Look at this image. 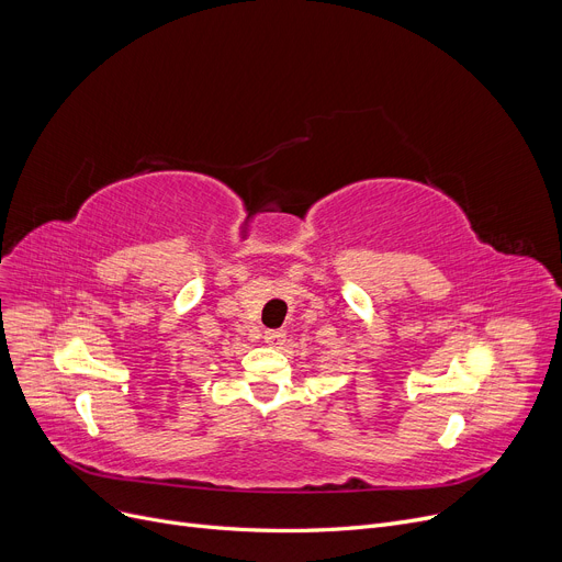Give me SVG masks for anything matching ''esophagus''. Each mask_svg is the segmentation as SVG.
Segmentation results:
<instances>
[{
    "label": "esophagus",
    "instance_id": "obj_1",
    "mask_svg": "<svg viewBox=\"0 0 562 562\" xmlns=\"http://www.w3.org/2000/svg\"><path fill=\"white\" fill-rule=\"evenodd\" d=\"M265 342L270 347H281L285 342V331H279V329H267L265 331Z\"/></svg>",
    "mask_w": 562,
    "mask_h": 562
}]
</instances>
